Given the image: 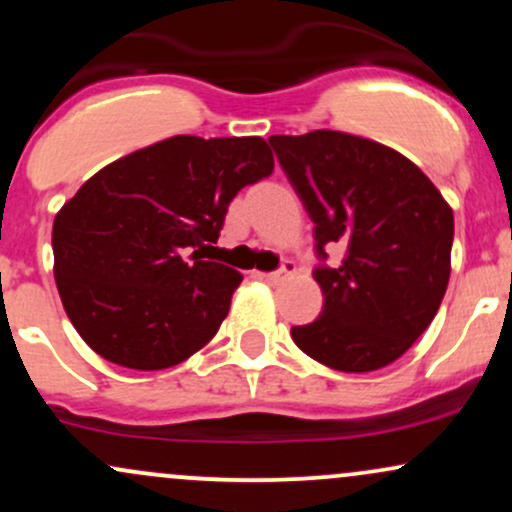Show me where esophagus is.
<instances>
[{"label": "esophagus", "instance_id": "obj_1", "mask_svg": "<svg viewBox=\"0 0 512 512\" xmlns=\"http://www.w3.org/2000/svg\"><path fill=\"white\" fill-rule=\"evenodd\" d=\"M296 274V262H291V260H286L284 264H281L279 269H276V272H267V274H262V279H267V281H284V279H289V276H293Z\"/></svg>", "mask_w": 512, "mask_h": 512}]
</instances>
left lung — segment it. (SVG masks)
<instances>
[{
    "label": "left lung",
    "instance_id": "obj_1",
    "mask_svg": "<svg viewBox=\"0 0 512 512\" xmlns=\"http://www.w3.org/2000/svg\"><path fill=\"white\" fill-rule=\"evenodd\" d=\"M315 223L325 308L291 327L303 354L344 373L390 366L431 320L450 279L452 209L419 166L390 146L332 129L269 137ZM345 260L327 268L325 247Z\"/></svg>",
    "mask_w": 512,
    "mask_h": 512
}]
</instances>
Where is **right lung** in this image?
I'll return each mask as SVG.
<instances>
[{"label": "right lung", "mask_w": 512, "mask_h": 512, "mask_svg": "<svg viewBox=\"0 0 512 512\" xmlns=\"http://www.w3.org/2000/svg\"><path fill=\"white\" fill-rule=\"evenodd\" d=\"M272 170L260 137L178 134L88 178L52 226L57 291L81 339L134 370L209 344L243 276L194 248H211L233 197Z\"/></svg>", "instance_id": "1"}]
</instances>
